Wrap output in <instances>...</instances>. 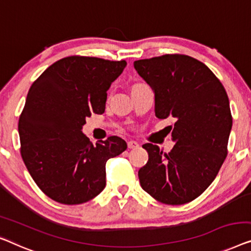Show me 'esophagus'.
Masks as SVG:
<instances>
[{
	"label": "esophagus",
	"instance_id": "obj_1",
	"mask_svg": "<svg viewBox=\"0 0 251 251\" xmlns=\"http://www.w3.org/2000/svg\"><path fill=\"white\" fill-rule=\"evenodd\" d=\"M139 147V144L134 140H130L128 141V148L129 150H136V148Z\"/></svg>",
	"mask_w": 251,
	"mask_h": 251
}]
</instances>
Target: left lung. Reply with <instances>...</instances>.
I'll use <instances>...</instances> for the list:
<instances>
[{"mask_svg": "<svg viewBox=\"0 0 251 251\" xmlns=\"http://www.w3.org/2000/svg\"><path fill=\"white\" fill-rule=\"evenodd\" d=\"M133 65L154 89L156 117L176 120L170 152L143 145L150 158L138 172L140 186L163 204H187L209 187L227 155V94L206 64L189 55L165 54Z\"/></svg>", "mask_w": 251, "mask_h": 251, "instance_id": "left-lung-1", "label": "left lung"}]
</instances>
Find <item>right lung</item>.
Wrapping results in <instances>:
<instances>
[{
  "label": "right lung",
  "mask_w": 251,
  "mask_h": 251,
  "mask_svg": "<svg viewBox=\"0 0 251 251\" xmlns=\"http://www.w3.org/2000/svg\"><path fill=\"white\" fill-rule=\"evenodd\" d=\"M125 60L72 55L56 61L32 83L18 130L25 165L50 199L78 205L106 184V162L126 150L117 136L90 143L81 132L86 118L103 114L111 83Z\"/></svg>",
  "instance_id": "right-lung-1"
}]
</instances>
